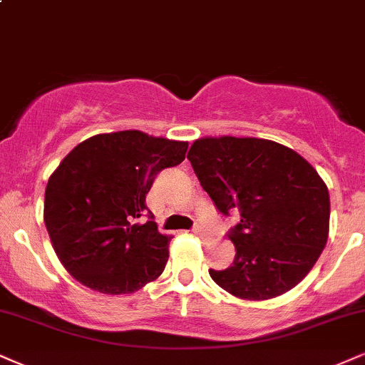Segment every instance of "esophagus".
Segmentation results:
<instances>
[{"instance_id":"obj_1","label":"esophagus","mask_w":365,"mask_h":365,"mask_svg":"<svg viewBox=\"0 0 365 365\" xmlns=\"http://www.w3.org/2000/svg\"><path fill=\"white\" fill-rule=\"evenodd\" d=\"M192 232H194V235H197V236H205V231H204V227L202 226H194V230H192Z\"/></svg>"}]
</instances>
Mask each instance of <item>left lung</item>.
Here are the masks:
<instances>
[{"label": "left lung", "mask_w": 365, "mask_h": 365, "mask_svg": "<svg viewBox=\"0 0 365 365\" xmlns=\"http://www.w3.org/2000/svg\"><path fill=\"white\" fill-rule=\"evenodd\" d=\"M217 210L240 222L225 270H209L219 287L248 301L296 287L322 255L330 227V195L313 166L291 148L257 138H202L187 155Z\"/></svg>", "instance_id": "1"}]
</instances>
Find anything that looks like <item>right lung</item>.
Masks as SVG:
<instances>
[{
    "mask_svg": "<svg viewBox=\"0 0 365 365\" xmlns=\"http://www.w3.org/2000/svg\"><path fill=\"white\" fill-rule=\"evenodd\" d=\"M188 143L140 130L83 140L51 175L43 222L64 269L102 294H133L163 274L171 236L158 231L146 194ZM144 213L148 221H135Z\"/></svg>",
    "mask_w": 365,
    "mask_h": 365,
    "instance_id": "right-lung-1",
    "label": "right lung"
}]
</instances>
